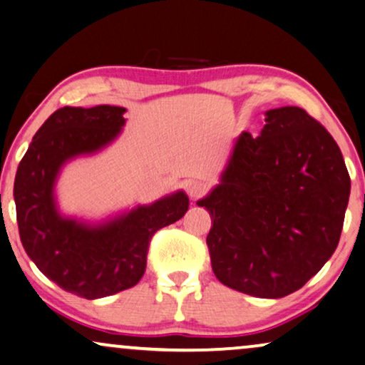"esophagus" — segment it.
Masks as SVG:
<instances>
[{
	"label": "esophagus",
	"mask_w": 365,
	"mask_h": 365,
	"mask_svg": "<svg viewBox=\"0 0 365 365\" xmlns=\"http://www.w3.org/2000/svg\"><path fill=\"white\" fill-rule=\"evenodd\" d=\"M185 190L190 195V198L195 200V198H200L207 192V185L200 182V180H190V182L185 183Z\"/></svg>",
	"instance_id": "1"
}]
</instances>
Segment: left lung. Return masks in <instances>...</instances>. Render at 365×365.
<instances>
[{"label":"left lung","mask_w":365,"mask_h":365,"mask_svg":"<svg viewBox=\"0 0 365 365\" xmlns=\"http://www.w3.org/2000/svg\"><path fill=\"white\" fill-rule=\"evenodd\" d=\"M351 195L341 148L299 106L265 111L259 137L242 132L220 183L197 202L212 217V270L262 299L304 287L337 249Z\"/></svg>","instance_id":"obj_1"}]
</instances>
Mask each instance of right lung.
Returning <instances> with one entry per match:
<instances>
[{
	"label": "right lung",
	"instance_id": "add662e5",
	"mask_svg": "<svg viewBox=\"0 0 365 365\" xmlns=\"http://www.w3.org/2000/svg\"><path fill=\"white\" fill-rule=\"evenodd\" d=\"M125 111L110 105L56 110L33 137L14 178L19 239L28 257L58 287L88 300L137 285L155 232L188 210V197L178 190L98 225L58 212L55 183L61 167L113 142Z\"/></svg>",
	"mask_w": 365,
	"mask_h": 365
}]
</instances>
